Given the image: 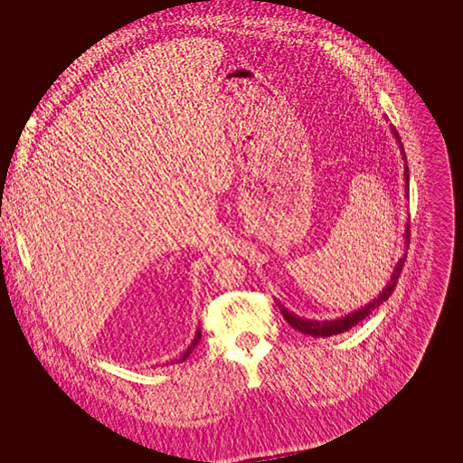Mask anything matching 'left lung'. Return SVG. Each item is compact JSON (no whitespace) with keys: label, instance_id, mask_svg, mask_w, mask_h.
<instances>
[{"label":"left lung","instance_id":"left-lung-1","mask_svg":"<svg viewBox=\"0 0 463 463\" xmlns=\"http://www.w3.org/2000/svg\"><path fill=\"white\" fill-rule=\"evenodd\" d=\"M391 129H392V133H394L396 142L400 144L402 157H403V161H405L403 178H405V194H407V193H409V168H407V159H405V152H403V144H402V140H400L398 131H396L394 128H391ZM405 240H407V244H409V225H407V229H405ZM402 266H403V259L398 260L396 269H394V272H392V276H391V281H388V285L381 290L377 298H373L370 304H366L364 307H360V309H356V311H353V313H349V315H344V317H337V319H332V321H313V319L298 317V315L290 313V311H288L285 306H281L279 302H278V306H279V309H281V313H283L285 321H287L290 326H293L295 330L302 332V334H307V335H313V337H328V335L342 334V332H347L349 328H353L354 325H358L360 321L366 319L373 309H377L384 300H388V297H391V295L394 293V288H396L398 278H400V274H402Z\"/></svg>","mask_w":463,"mask_h":463}]
</instances>
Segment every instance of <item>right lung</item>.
Returning a JSON list of instances; mask_svg holds the SVG:
<instances>
[{"label":"right lung","mask_w":463,"mask_h":463,"mask_svg":"<svg viewBox=\"0 0 463 463\" xmlns=\"http://www.w3.org/2000/svg\"><path fill=\"white\" fill-rule=\"evenodd\" d=\"M199 342H201V330L197 328V334H194V337H193V342H191V345H189V347L185 349V353H184V354H182V356H180V358H178L176 362H184V360H185V358H187V356H189V354L193 353V349L199 345Z\"/></svg>","instance_id":"obj_1"}]
</instances>
